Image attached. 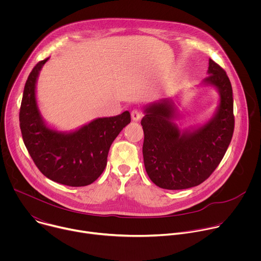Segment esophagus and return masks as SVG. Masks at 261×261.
Wrapping results in <instances>:
<instances>
[{
    "label": "esophagus",
    "instance_id": "1",
    "mask_svg": "<svg viewBox=\"0 0 261 261\" xmlns=\"http://www.w3.org/2000/svg\"><path fill=\"white\" fill-rule=\"evenodd\" d=\"M131 118H132V120L135 121V122L139 121V119H140V111H139L138 109H133V110L131 111Z\"/></svg>",
    "mask_w": 261,
    "mask_h": 261
}]
</instances>
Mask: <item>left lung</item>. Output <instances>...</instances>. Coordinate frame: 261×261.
<instances>
[{
    "label": "left lung",
    "instance_id": "obj_1",
    "mask_svg": "<svg viewBox=\"0 0 261 261\" xmlns=\"http://www.w3.org/2000/svg\"><path fill=\"white\" fill-rule=\"evenodd\" d=\"M207 74L199 87H213L219 95L218 106L208 121L180 130L174 123L180 116L175 98L143 107L144 167L160 188L181 190L198 186L217 168L231 141L234 117L230 81L211 59Z\"/></svg>",
    "mask_w": 261,
    "mask_h": 261
}]
</instances>
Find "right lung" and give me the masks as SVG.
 Returning a JSON list of instances; mask_svg holds the SVG:
<instances>
[{
  "label": "right lung",
  "instance_id": "right-lung-1",
  "mask_svg": "<svg viewBox=\"0 0 261 261\" xmlns=\"http://www.w3.org/2000/svg\"><path fill=\"white\" fill-rule=\"evenodd\" d=\"M49 58L37 64L24 86L19 124L27 150L36 166L49 179L71 187L95 181L105 169L111 143L131 122L129 111L97 118L71 131H60L43 119L36 87Z\"/></svg>",
  "mask_w": 261,
  "mask_h": 261
}]
</instances>
